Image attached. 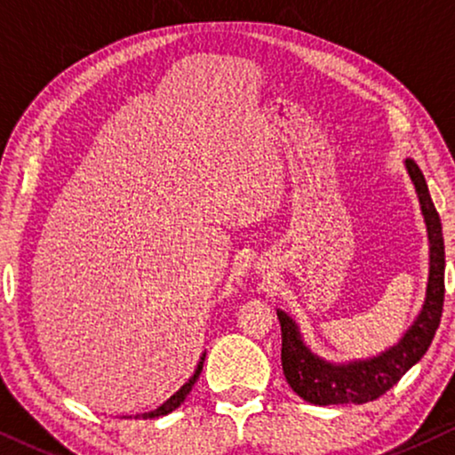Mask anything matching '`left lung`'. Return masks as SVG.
I'll return each mask as SVG.
<instances>
[{
  "instance_id": "1",
  "label": "left lung",
  "mask_w": 455,
  "mask_h": 455,
  "mask_svg": "<svg viewBox=\"0 0 455 455\" xmlns=\"http://www.w3.org/2000/svg\"><path fill=\"white\" fill-rule=\"evenodd\" d=\"M410 176L419 192L422 213L427 220L428 240H431V275H428L425 308L408 329L400 344L381 356L363 360L346 366L329 364L308 352L302 344L296 323L285 313H277L282 325V366L290 387L302 400L316 406L329 403H366L377 400L394 387L431 346L437 331L445 296V246L441 220L428 195L425 176L414 159L406 161Z\"/></svg>"
}]
</instances>
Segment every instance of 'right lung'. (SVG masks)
I'll return each instance as SVG.
<instances>
[{"label": "right lung", "instance_id": "add662e5", "mask_svg": "<svg viewBox=\"0 0 455 455\" xmlns=\"http://www.w3.org/2000/svg\"><path fill=\"white\" fill-rule=\"evenodd\" d=\"M204 360V358H203ZM201 371H203V363H198V366H196V371H195V375L190 377V381L186 383V385H182V389L180 391H176V394H173L170 400H167L165 403H161V406L157 408V410H153V412H145V414H140V416H134V419H142V420H147V419H157V416H165V414H170V412H173V410H176L180 403L184 402V397L190 394V389H192V385L196 383V379H198V375H201Z\"/></svg>", "mask_w": 455, "mask_h": 455}]
</instances>
